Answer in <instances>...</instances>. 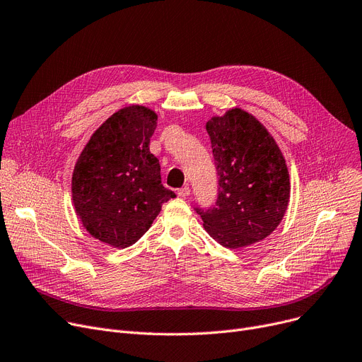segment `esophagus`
<instances>
[{
  "instance_id": "1",
  "label": "esophagus",
  "mask_w": 362,
  "mask_h": 362,
  "mask_svg": "<svg viewBox=\"0 0 362 362\" xmlns=\"http://www.w3.org/2000/svg\"><path fill=\"white\" fill-rule=\"evenodd\" d=\"M189 194H191V189H189V186L180 187L179 191H177V195H179L180 198H186V197H189Z\"/></svg>"
}]
</instances>
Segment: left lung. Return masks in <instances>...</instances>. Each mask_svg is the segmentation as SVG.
<instances>
[{"mask_svg":"<svg viewBox=\"0 0 362 362\" xmlns=\"http://www.w3.org/2000/svg\"><path fill=\"white\" fill-rule=\"evenodd\" d=\"M218 175L216 205L197 206L205 230L226 248H243L267 238L288 210L286 161L273 136L240 108L206 122Z\"/></svg>","mask_w":362,"mask_h":362,"instance_id":"left-lung-1","label":"left lung"}]
</instances>
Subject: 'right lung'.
<instances>
[{"instance_id":"obj_1","label":"right lung","mask_w":362,"mask_h":362,"mask_svg":"<svg viewBox=\"0 0 362 362\" xmlns=\"http://www.w3.org/2000/svg\"><path fill=\"white\" fill-rule=\"evenodd\" d=\"M157 114L129 105L90 136L71 177L74 210L90 236L114 248L138 242L175 192L161 185L158 158L149 152Z\"/></svg>"}]
</instances>
